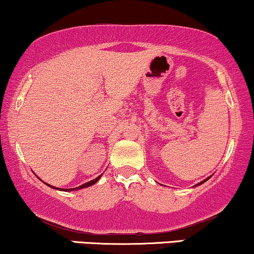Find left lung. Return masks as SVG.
Returning <instances> with one entry per match:
<instances>
[{"label":"left lung","instance_id":"obj_1","mask_svg":"<svg viewBox=\"0 0 254 254\" xmlns=\"http://www.w3.org/2000/svg\"><path fill=\"white\" fill-rule=\"evenodd\" d=\"M209 178H210V177H209ZM209 178H207V179H204V180H202V182H201V183H199V184H197V185H201V184H203L204 182H207V180H208V179H209Z\"/></svg>","mask_w":254,"mask_h":254}]
</instances>
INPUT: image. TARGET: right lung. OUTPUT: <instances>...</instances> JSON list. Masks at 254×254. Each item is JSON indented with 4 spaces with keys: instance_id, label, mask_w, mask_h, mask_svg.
Returning a JSON list of instances; mask_svg holds the SVG:
<instances>
[{
    "instance_id": "1",
    "label": "right lung",
    "mask_w": 254,
    "mask_h": 254,
    "mask_svg": "<svg viewBox=\"0 0 254 254\" xmlns=\"http://www.w3.org/2000/svg\"><path fill=\"white\" fill-rule=\"evenodd\" d=\"M100 177H102V175L100 176H98L97 177L96 179H93V180H91V182H88V183H85V184H83V185H81V186H78V187H75V189H58V187H54V186H51V185H48V184H46L47 186H50V187H53V189H55V190H69V192H71V190H81V189H85V187H89V186H91V185H93V184H96L97 182H98V180L100 179Z\"/></svg>"
}]
</instances>
